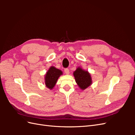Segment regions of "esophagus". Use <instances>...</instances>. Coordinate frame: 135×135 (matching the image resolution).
<instances>
[{
  "label": "esophagus",
  "instance_id": "obj_1",
  "mask_svg": "<svg viewBox=\"0 0 135 135\" xmlns=\"http://www.w3.org/2000/svg\"><path fill=\"white\" fill-rule=\"evenodd\" d=\"M64 71H65V74H69V69H68V68L65 69Z\"/></svg>",
  "mask_w": 135,
  "mask_h": 135
}]
</instances>
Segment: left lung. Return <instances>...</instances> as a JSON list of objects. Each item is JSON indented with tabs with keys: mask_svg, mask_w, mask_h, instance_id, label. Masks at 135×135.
<instances>
[{
	"mask_svg": "<svg viewBox=\"0 0 135 135\" xmlns=\"http://www.w3.org/2000/svg\"><path fill=\"white\" fill-rule=\"evenodd\" d=\"M76 83L79 87L84 90L92 84V78L91 74L88 71H85L80 67L73 73Z\"/></svg>",
	"mask_w": 135,
	"mask_h": 135,
	"instance_id": "left-lung-1",
	"label": "left lung"
}]
</instances>
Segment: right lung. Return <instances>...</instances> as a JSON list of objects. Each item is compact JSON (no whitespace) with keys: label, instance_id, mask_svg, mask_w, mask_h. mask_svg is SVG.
<instances>
[{"label":"right lung","instance_id":"right-lung-1","mask_svg":"<svg viewBox=\"0 0 135 135\" xmlns=\"http://www.w3.org/2000/svg\"><path fill=\"white\" fill-rule=\"evenodd\" d=\"M62 74V72L54 66H51L45 75L44 80L46 87L52 89L55 87L59 78Z\"/></svg>","mask_w":135,"mask_h":135}]
</instances>
